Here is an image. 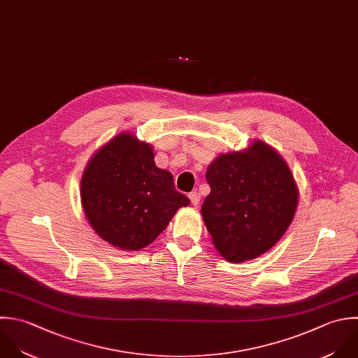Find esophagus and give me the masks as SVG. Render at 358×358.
<instances>
[{"label": "esophagus", "instance_id": "esophagus-1", "mask_svg": "<svg viewBox=\"0 0 358 358\" xmlns=\"http://www.w3.org/2000/svg\"><path fill=\"white\" fill-rule=\"evenodd\" d=\"M189 199H191V203L194 205V206H198L199 205V201H201V195L196 192V191H192L189 195Z\"/></svg>", "mask_w": 358, "mask_h": 358}]
</instances>
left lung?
<instances>
[{
	"label": "left lung",
	"instance_id": "obj_1",
	"mask_svg": "<svg viewBox=\"0 0 358 358\" xmlns=\"http://www.w3.org/2000/svg\"><path fill=\"white\" fill-rule=\"evenodd\" d=\"M210 194L201 213L217 251L230 262L254 259L286 233L297 208L293 174L269 145L220 155L206 171Z\"/></svg>",
	"mask_w": 358,
	"mask_h": 358
}]
</instances>
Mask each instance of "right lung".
Listing matches in <instances>:
<instances>
[{
  "instance_id": "right-lung-1",
  "label": "right lung",
  "mask_w": 358,
  "mask_h": 358,
  "mask_svg": "<svg viewBox=\"0 0 358 358\" xmlns=\"http://www.w3.org/2000/svg\"><path fill=\"white\" fill-rule=\"evenodd\" d=\"M80 198L93 230L127 251L153 243L178 208L189 205L171 173L156 166L150 145L129 134L117 135L92 157Z\"/></svg>"
}]
</instances>
